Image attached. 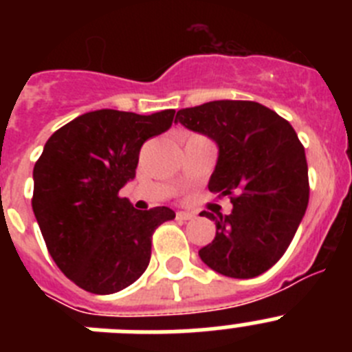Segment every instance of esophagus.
<instances>
[{"instance_id": "obj_1", "label": "esophagus", "mask_w": 352, "mask_h": 352, "mask_svg": "<svg viewBox=\"0 0 352 352\" xmlns=\"http://www.w3.org/2000/svg\"><path fill=\"white\" fill-rule=\"evenodd\" d=\"M176 217H178L179 220H192L195 217V213H192V211H178Z\"/></svg>"}]
</instances>
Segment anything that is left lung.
Segmentation results:
<instances>
[{"label": "left lung", "mask_w": 352, "mask_h": 352, "mask_svg": "<svg viewBox=\"0 0 352 352\" xmlns=\"http://www.w3.org/2000/svg\"><path fill=\"white\" fill-rule=\"evenodd\" d=\"M219 144L210 192L232 211L213 214V241L199 250L204 264L231 278H254L278 263L309 206L305 148L287 120L250 100H214L182 109L176 123Z\"/></svg>", "instance_id": "1"}]
</instances>
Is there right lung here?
I'll return each instance as SVG.
<instances>
[{
    "label": "right lung",
    "mask_w": 352,
    "mask_h": 352,
    "mask_svg": "<svg viewBox=\"0 0 352 352\" xmlns=\"http://www.w3.org/2000/svg\"><path fill=\"white\" fill-rule=\"evenodd\" d=\"M174 113L100 109L43 146L31 206L58 268L84 291L113 294L133 284L148 268L155 229L176 217L166 206L139 211L120 195L135 178L142 144L169 130Z\"/></svg>",
    "instance_id": "obj_1"
}]
</instances>
